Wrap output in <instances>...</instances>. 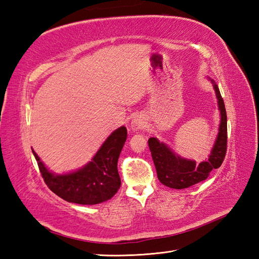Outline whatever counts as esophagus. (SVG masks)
Listing matches in <instances>:
<instances>
[{
  "instance_id": "obj_1",
  "label": "esophagus",
  "mask_w": 259,
  "mask_h": 259,
  "mask_svg": "<svg viewBox=\"0 0 259 259\" xmlns=\"http://www.w3.org/2000/svg\"><path fill=\"white\" fill-rule=\"evenodd\" d=\"M133 123H134V126L136 129H140V128H142V125H144V122H142V121L140 120V119H135L134 121H133Z\"/></svg>"
}]
</instances>
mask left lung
<instances>
[{
    "label": "left lung",
    "instance_id": "8db88e82",
    "mask_svg": "<svg viewBox=\"0 0 259 259\" xmlns=\"http://www.w3.org/2000/svg\"><path fill=\"white\" fill-rule=\"evenodd\" d=\"M213 89L216 91L218 99V107L221 110V124L216 142L207 161L196 164V161L187 160L169 149V148L159 142L156 138L148 140L149 149L151 151L152 160L157 170L158 179L164 186L174 189H185L188 187L199 184L208 178L212 169H217L226 156L227 151V114L225 103L217 84L212 82Z\"/></svg>",
    "mask_w": 259,
    "mask_h": 259
}]
</instances>
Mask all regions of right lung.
<instances>
[{"label": "right lung", "mask_w": 259, "mask_h": 259, "mask_svg": "<svg viewBox=\"0 0 259 259\" xmlns=\"http://www.w3.org/2000/svg\"><path fill=\"white\" fill-rule=\"evenodd\" d=\"M126 139V128L120 126L110 135L92 161L78 171L53 175L33 151L49 189L60 198L79 205H96L112 198L121 186L118 159Z\"/></svg>", "instance_id": "obj_1"}]
</instances>
